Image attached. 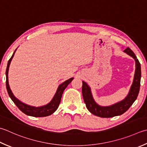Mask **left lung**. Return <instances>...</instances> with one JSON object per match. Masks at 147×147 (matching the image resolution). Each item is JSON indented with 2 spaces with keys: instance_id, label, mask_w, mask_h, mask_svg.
<instances>
[{
  "instance_id": "1",
  "label": "left lung",
  "mask_w": 147,
  "mask_h": 147,
  "mask_svg": "<svg viewBox=\"0 0 147 147\" xmlns=\"http://www.w3.org/2000/svg\"><path fill=\"white\" fill-rule=\"evenodd\" d=\"M129 55L133 57L136 62V71H135L133 83L127 96L122 101L110 106H100L94 101L92 96L90 88L85 82H82V95L83 100L88 110L95 115L102 118H110L120 115L127 111L133 104L138 96L140 81H141V65L136 56L129 48L123 51Z\"/></svg>"
}]
</instances>
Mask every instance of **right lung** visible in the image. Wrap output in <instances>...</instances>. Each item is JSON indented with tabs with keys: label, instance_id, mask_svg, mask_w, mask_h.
I'll list each match as a JSON object with an SVG mask.
<instances>
[{
	"label": "right lung",
	"instance_id": "obj_1",
	"mask_svg": "<svg viewBox=\"0 0 147 147\" xmlns=\"http://www.w3.org/2000/svg\"><path fill=\"white\" fill-rule=\"evenodd\" d=\"M15 51H14V52L13 53V55L11 56L10 59L9 60V61L7 62L6 71H5V76H6V82H5V83H6V88L9 96L10 98L14 102V104H15L17 107L19 108V110H21L23 113L26 114L27 115L35 117H42L50 115L53 113L54 112L57 110V109L58 108L60 105V100H61L63 92H64V90H65V88L67 87V85L72 82V80H73V78H71L66 80L65 82L62 83L61 85H59V87L58 89H57V92L54 96L53 99L51 100V101L50 103H48V105L41 106V107H34V106L25 105L24 103L22 102L18 99H16V97L14 96V95L13 94L12 92H11L8 83L9 67L11 61L13 59L14 53H15Z\"/></svg>",
	"mask_w": 147,
	"mask_h": 147
}]
</instances>
